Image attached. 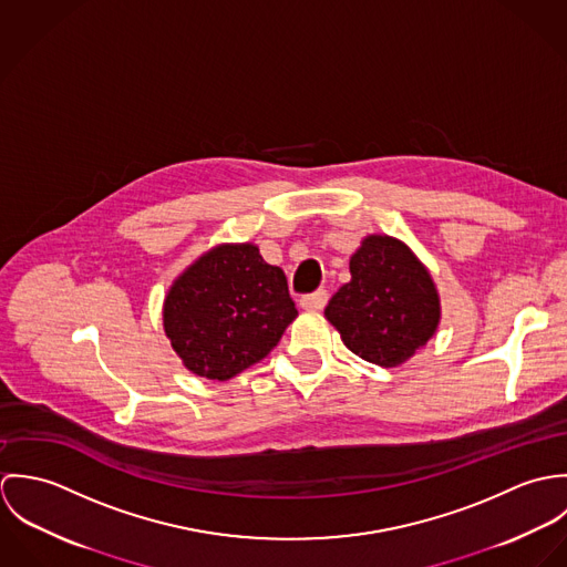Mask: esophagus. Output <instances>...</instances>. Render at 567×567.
<instances>
[{
    "mask_svg": "<svg viewBox=\"0 0 567 567\" xmlns=\"http://www.w3.org/2000/svg\"><path fill=\"white\" fill-rule=\"evenodd\" d=\"M327 299H329L327 290H317V292H312V295L301 297V308H303V310H323Z\"/></svg>",
    "mask_w": 567,
    "mask_h": 567,
    "instance_id": "1",
    "label": "esophagus"
}]
</instances>
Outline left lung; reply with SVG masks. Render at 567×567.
<instances>
[{
	"label": "left lung",
	"mask_w": 567,
	"mask_h": 567,
	"mask_svg": "<svg viewBox=\"0 0 567 567\" xmlns=\"http://www.w3.org/2000/svg\"><path fill=\"white\" fill-rule=\"evenodd\" d=\"M351 281L327 303L324 319L355 355L398 367L423 347L441 321V301L427 268L404 243L369 236L351 255Z\"/></svg>",
	"instance_id": "obj_1"
}]
</instances>
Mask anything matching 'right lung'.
Wrapping results in <instances>:
<instances>
[{"label": "right lung", "mask_w": 567, "mask_h": 567, "mask_svg": "<svg viewBox=\"0 0 567 567\" xmlns=\"http://www.w3.org/2000/svg\"><path fill=\"white\" fill-rule=\"evenodd\" d=\"M297 319L288 279L255 244H220L169 288L163 329L183 364L207 380H231L277 347Z\"/></svg>", "instance_id": "obj_1"}]
</instances>
